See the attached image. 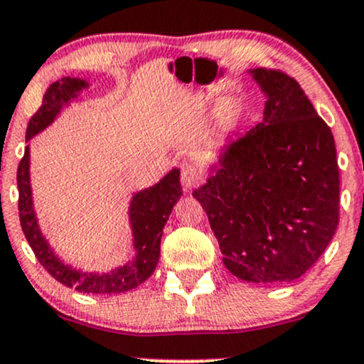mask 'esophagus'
<instances>
[{"label":"esophagus","mask_w":364,"mask_h":364,"mask_svg":"<svg viewBox=\"0 0 364 364\" xmlns=\"http://www.w3.org/2000/svg\"><path fill=\"white\" fill-rule=\"evenodd\" d=\"M203 181L202 169L196 168L193 164H186L181 168V183L185 190H191V188L198 186Z\"/></svg>","instance_id":"esophagus-1"}]
</instances>
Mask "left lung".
I'll return each mask as SVG.
<instances>
[{"label": "left lung", "instance_id": "1", "mask_svg": "<svg viewBox=\"0 0 364 364\" xmlns=\"http://www.w3.org/2000/svg\"><path fill=\"white\" fill-rule=\"evenodd\" d=\"M248 73L265 94L263 119L224 145L193 196L229 272L252 284L289 282L318 260L339 225L336 144L294 78Z\"/></svg>", "mask_w": 364, "mask_h": 364}]
</instances>
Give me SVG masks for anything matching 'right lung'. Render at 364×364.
<instances>
[{"label": "right lung", "mask_w": 364, "mask_h": 364, "mask_svg": "<svg viewBox=\"0 0 364 364\" xmlns=\"http://www.w3.org/2000/svg\"><path fill=\"white\" fill-rule=\"evenodd\" d=\"M90 83L83 78L65 77L54 82L46 90L39 111L28 121L25 140L34 139L58 118L61 109L87 90ZM16 185H18V215L22 231L28 245L34 250L37 260L65 286L73 287L78 292L90 294H118L135 289L145 282L156 270L159 255H161L162 229L168 223L173 207L181 198L183 190L179 183V169H171L157 185L133 193L129 200L128 217L133 236V257L124 265L116 267L109 272H87L66 263L54 252L39 228L34 198L31 185V147H25V154L16 171Z\"/></svg>", "instance_id": "1"}]
</instances>
